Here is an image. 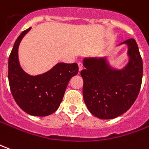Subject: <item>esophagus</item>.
I'll return each mask as SVG.
<instances>
[{
  "mask_svg": "<svg viewBox=\"0 0 149 149\" xmlns=\"http://www.w3.org/2000/svg\"><path fill=\"white\" fill-rule=\"evenodd\" d=\"M78 65H79V71H81V70H83V63H78Z\"/></svg>",
  "mask_w": 149,
  "mask_h": 149,
  "instance_id": "1",
  "label": "esophagus"
}]
</instances>
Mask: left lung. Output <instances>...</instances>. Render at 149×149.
Returning <instances> with one entry per match:
<instances>
[{"mask_svg":"<svg viewBox=\"0 0 149 149\" xmlns=\"http://www.w3.org/2000/svg\"><path fill=\"white\" fill-rule=\"evenodd\" d=\"M127 47L128 62L121 69L110 65L107 57L83 58V95L85 104L93 116L111 120L126 112L140 92L143 62L136 42L128 39L120 43Z\"/></svg>","mask_w":149,"mask_h":149,"instance_id":"obj_1","label":"left lung"}]
</instances>
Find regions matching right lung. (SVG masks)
Returning <instances> with one entry per match:
<instances>
[{"instance_id": "add662e5", "label": "right lung", "mask_w": 149, "mask_h": 149, "mask_svg": "<svg viewBox=\"0 0 149 149\" xmlns=\"http://www.w3.org/2000/svg\"><path fill=\"white\" fill-rule=\"evenodd\" d=\"M31 29L19 35L9 58V78L13 99L25 112L34 116H46L55 112L70 79L79 72L77 63H57L46 72L30 75L24 71L18 59L20 42Z\"/></svg>"}]
</instances>
